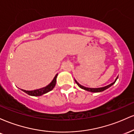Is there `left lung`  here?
I'll use <instances>...</instances> for the list:
<instances>
[{
	"label": "left lung",
	"mask_w": 134,
	"mask_h": 134,
	"mask_svg": "<svg viewBox=\"0 0 134 134\" xmlns=\"http://www.w3.org/2000/svg\"><path fill=\"white\" fill-rule=\"evenodd\" d=\"M118 77V76L116 78V79H115V81H114V82H112L111 84H109V85L107 86H104V87H99V88H90V87H84V86H83L81 85V84H79V83L77 82V81L76 79H74V80H75V82H76V84L78 85V86H79V87H81V88L82 89V90L92 92V93H99V92L103 91L106 90H107V89L109 88V87H111L113 84H115V82H116V80H117Z\"/></svg>",
	"instance_id": "1"
}]
</instances>
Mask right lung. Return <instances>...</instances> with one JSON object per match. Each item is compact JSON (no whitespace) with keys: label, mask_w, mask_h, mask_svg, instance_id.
I'll return each mask as SVG.
<instances>
[{"label":"right lung","mask_w":134,"mask_h":134,"mask_svg":"<svg viewBox=\"0 0 134 134\" xmlns=\"http://www.w3.org/2000/svg\"><path fill=\"white\" fill-rule=\"evenodd\" d=\"M58 76L57 74L55 75V77L53 78V81H52L47 86L43 87V88L39 89V90H36L33 91H26L24 90H21L23 92L27 94L28 95H30V96H41V95L47 93L48 92L50 91L54 88L55 84H56V80H57V77Z\"/></svg>","instance_id":"obj_1"}]
</instances>
